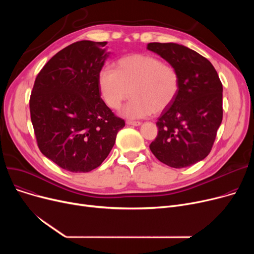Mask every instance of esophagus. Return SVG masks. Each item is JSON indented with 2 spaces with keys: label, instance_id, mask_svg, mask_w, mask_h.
I'll use <instances>...</instances> for the list:
<instances>
[{
  "label": "esophagus",
  "instance_id": "esophagus-1",
  "mask_svg": "<svg viewBox=\"0 0 254 254\" xmlns=\"http://www.w3.org/2000/svg\"><path fill=\"white\" fill-rule=\"evenodd\" d=\"M127 125L134 126V127H139V126H141V123L140 122H131V120H127Z\"/></svg>",
  "mask_w": 254,
  "mask_h": 254
}]
</instances>
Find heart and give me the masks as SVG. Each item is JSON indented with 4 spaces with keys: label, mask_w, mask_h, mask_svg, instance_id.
I'll use <instances>...</instances> for the list:
<instances>
[{
    "label": "heart",
    "mask_w": 254,
    "mask_h": 254,
    "mask_svg": "<svg viewBox=\"0 0 254 254\" xmlns=\"http://www.w3.org/2000/svg\"><path fill=\"white\" fill-rule=\"evenodd\" d=\"M101 97L110 109L122 110L127 118L136 119L162 113L173 104L180 89V76L174 65L151 55L126 56L115 64V71L103 69L98 76Z\"/></svg>",
    "instance_id": "obj_1"
}]
</instances>
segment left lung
<instances>
[{
    "label": "left lung",
    "mask_w": 254,
    "mask_h": 254,
    "mask_svg": "<svg viewBox=\"0 0 254 254\" xmlns=\"http://www.w3.org/2000/svg\"><path fill=\"white\" fill-rule=\"evenodd\" d=\"M180 76L176 100L162 112L157 136L149 145L159 162L181 169L211 151L222 122V84L213 64L194 50L176 43H149Z\"/></svg>",
    "instance_id": "8db88e82"
}]
</instances>
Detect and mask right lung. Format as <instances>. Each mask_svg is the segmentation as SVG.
<instances>
[{
  "mask_svg": "<svg viewBox=\"0 0 254 254\" xmlns=\"http://www.w3.org/2000/svg\"><path fill=\"white\" fill-rule=\"evenodd\" d=\"M106 44L83 40L59 51L38 74L30 98L40 151L73 173L101 166L126 125L107 107L98 87L109 57Z\"/></svg>",
  "mask_w": 254,
  "mask_h": 254,
  "instance_id": "add662e5",
  "label": "right lung"
}]
</instances>
